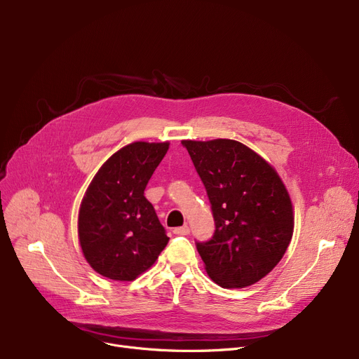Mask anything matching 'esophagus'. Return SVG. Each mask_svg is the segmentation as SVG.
Masks as SVG:
<instances>
[{
	"label": "esophagus",
	"instance_id": "34e87169",
	"mask_svg": "<svg viewBox=\"0 0 359 359\" xmlns=\"http://www.w3.org/2000/svg\"><path fill=\"white\" fill-rule=\"evenodd\" d=\"M175 234H177V236H187L191 233V230H189V227H187V225H183V227H177V229H175V231H173Z\"/></svg>",
	"mask_w": 359,
	"mask_h": 359
}]
</instances>
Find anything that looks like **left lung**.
I'll use <instances>...</instances> for the list:
<instances>
[{"label": "left lung", "instance_id": "obj_1", "mask_svg": "<svg viewBox=\"0 0 359 359\" xmlns=\"http://www.w3.org/2000/svg\"><path fill=\"white\" fill-rule=\"evenodd\" d=\"M211 202L215 231L196 249L222 288H244L266 276L294 231L292 203L275 168L234 140L182 141Z\"/></svg>", "mask_w": 359, "mask_h": 359}]
</instances>
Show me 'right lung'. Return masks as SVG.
Returning <instances> with one entry per match:
<instances>
[{"label": "right lung", "mask_w": 359, "mask_h": 359, "mask_svg": "<svg viewBox=\"0 0 359 359\" xmlns=\"http://www.w3.org/2000/svg\"><path fill=\"white\" fill-rule=\"evenodd\" d=\"M168 142H132L93 177L81 201L79 238L86 260L113 280H134L154 265L168 237L144 196Z\"/></svg>", "instance_id": "right-lung-1"}]
</instances>
